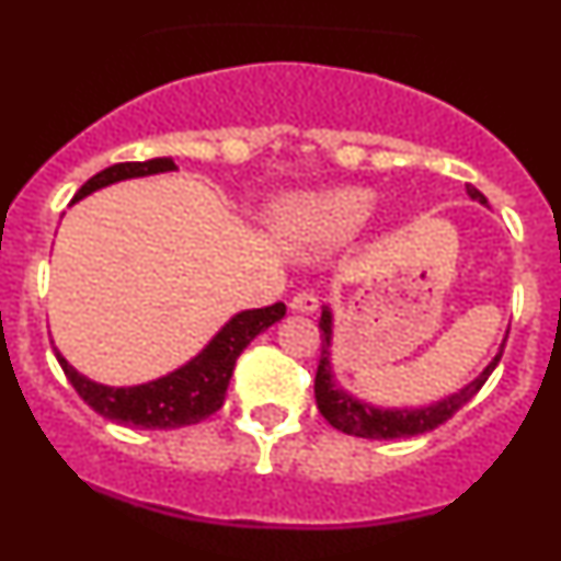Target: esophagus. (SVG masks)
<instances>
[{
  "label": "esophagus",
  "instance_id": "1",
  "mask_svg": "<svg viewBox=\"0 0 561 561\" xmlns=\"http://www.w3.org/2000/svg\"><path fill=\"white\" fill-rule=\"evenodd\" d=\"M290 307L296 309V312H301V314H314L317 307H320V301H317V296L312 290H301V293H296V296H293Z\"/></svg>",
  "mask_w": 561,
  "mask_h": 561
}]
</instances>
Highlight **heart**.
Returning <instances> with one entry per match:
<instances>
[{"label": "heart", "mask_w": 561, "mask_h": 561, "mask_svg": "<svg viewBox=\"0 0 561 561\" xmlns=\"http://www.w3.org/2000/svg\"><path fill=\"white\" fill-rule=\"evenodd\" d=\"M375 195L364 186L287 197L271 214V228L285 241L301 247H336L353 239L369 219Z\"/></svg>", "instance_id": "heart-1"}]
</instances>
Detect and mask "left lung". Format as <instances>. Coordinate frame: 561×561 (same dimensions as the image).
<instances>
[{
	"mask_svg": "<svg viewBox=\"0 0 561 561\" xmlns=\"http://www.w3.org/2000/svg\"><path fill=\"white\" fill-rule=\"evenodd\" d=\"M467 195L472 201L489 206L485 195L480 190H474L472 184H467ZM320 331H322V347H320V366H317L314 377V399L320 415L331 423L333 428L344 434H353V437L364 439H399V437H415V434H426L432 428L443 426L448 417H454L480 388L485 386V380L491 377V371L496 369L502 358V350H505V342H502L500 353L491 358V364L474 377L469 386H463L458 393L448 396V399L437 401V404L417 407V410H404V407H396V410H382V407L369 404V401L355 399L353 393H347L336 380H333L331 369V339H333V314L331 309L322 307L320 317Z\"/></svg>",
	"mask_w": 561,
	"mask_h": 561,
	"instance_id": "1",
	"label": "left lung"
}]
</instances>
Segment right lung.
Returning <instances> with one entry per match:
<instances>
[{"instance_id": "1", "label": "right lung", "mask_w": 561, "mask_h": 561, "mask_svg": "<svg viewBox=\"0 0 561 561\" xmlns=\"http://www.w3.org/2000/svg\"><path fill=\"white\" fill-rule=\"evenodd\" d=\"M168 171H175V162L171 157H154V160L146 162H118V165H111L98 175H92L76 192L72 203L103 190V186L116 184V181ZM285 312L287 307L279 301L274 307L247 309V312L233 314L195 358L186 360L184 366H179L171 375L157 377V380L144 382V386H100V382L89 380L81 371L72 369L61 353H56V360L65 369L72 388L78 390V396L94 412L107 417V421L135 428H160V432L162 428L192 426V423L206 421L208 415H214L222 407L239 355L244 353V347L257 333L279 322Z\"/></svg>"}]
</instances>
